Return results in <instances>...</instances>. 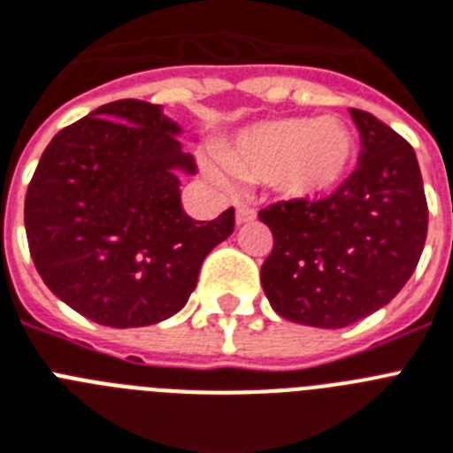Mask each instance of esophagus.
<instances>
[{"instance_id": "1", "label": "esophagus", "mask_w": 453, "mask_h": 453, "mask_svg": "<svg viewBox=\"0 0 453 453\" xmlns=\"http://www.w3.org/2000/svg\"><path fill=\"white\" fill-rule=\"evenodd\" d=\"M257 219V211L254 208H248V205H241L235 208V224H248Z\"/></svg>"}]
</instances>
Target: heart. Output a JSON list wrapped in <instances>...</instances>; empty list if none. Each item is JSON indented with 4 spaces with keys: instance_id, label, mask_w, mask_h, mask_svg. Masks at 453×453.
Returning <instances> with one entry per match:
<instances>
[{
    "instance_id": "b5f03b06",
    "label": "heart",
    "mask_w": 453,
    "mask_h": 453,
    "mask_svg": "<svg viewBox=\"0 0 453 453\" xmlns=\"http://www.w3.org/2000/svg\"><path fill=\"white\" fill-rule=\"evenodd\" d=\"M219 162L238 180L266 182L287 199L315 201L345 185L357 162V141L338 118L264 119L219 148ZM215 164L205 173L222 189L231 178Z\"/></svg>"
}]
</instances>
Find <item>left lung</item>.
I'll return each instance as SVG.
<instances>
[{"label":"left lung","mask_w":453,"mask_h":453,"mask_svg":"<svg viewBox=\"0 0 453 453\" xmlns=\"http://www.w3.org/2000/svg\"><path fill=\"white\" fill-rule=\"evenodd\" d=\"M358 166L319 201H280L259 212L273 231L261 287L280 317L345 328L384 308L424 252L428 205L412 145L375 115L349 108Z\"/></svg>","instance_id":"1"}]
</instances>
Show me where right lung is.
Here are the masks:
<instances>
[{
  "label": "right lung",
  "instance_id": "right-lung-1",
  "mask_svg": "<svg viewBox=\"0 0 453 453\" xmlns=\"http://www.w3.org/2000/svg\"><path fill=\"white\" fill-rule=\"evenodd\" d=\"M162 106L119 99L52 138L25 196V231L48 289L101 326H150L185 308L203 259L234 234V208L194 222L196 173Z\"/></svg>",
  "mask_w": 453,
  "mask_h": 453
}]
</instances>
